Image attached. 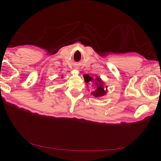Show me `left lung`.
I'll list each match as a JSON object with an SVG mask.
<instances>
[{
    "label": "left lung",
    "mask_w": 161,
    "mask_h": 161,
    "mask_svg": "<svg viewBox=\"0 0 161 161\" xmlns=\"http://www.w3.org/2000/svg\"><path fill=\"white\" fill-rule=\"evenodd\" d=\"M84 80L86 83L90 82V81H95L93 78L90 77L88 75H84ZM95 81H97L96 82V88H95V91H93L92 94H93L95 97H100L102 96H104V95L107 93V91H105V88H107V86H105L104 88L103 86V81H102L100 77H96V80Z\"/></svg>",
    "instance_id": "8db88e82"
}]
</instances>
